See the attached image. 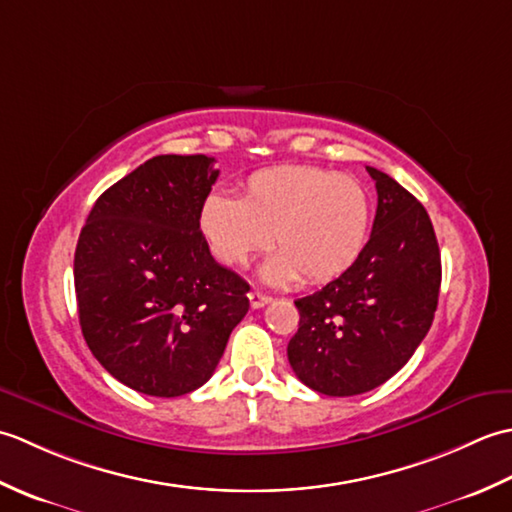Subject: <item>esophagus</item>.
Masks as SVG:
<instances>
[{
    "instance_id": "esophagus-1",
    "label": "esophagus",
    "mask_w": 512,
    "mask_h": 512,
    "mask_svg": "<svg viewBox=\"0 0 512 512\" xmlns=\"http://www.w3.org/2000/svg\"><path fill=\"white\" fill-rule=\"evenodd\" d=\"M248 301H250V308H264L266 303H270V297L268 295H264V292H259V290H250L248 292Z\"/></svg>"
}]
</instances>
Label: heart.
Wrapping results in <instances>:
<instances>
[{"label":"heart","instance_id":"1","mask_svg":"<svg viewBox=\"0 0 512 512\" xmlns=\"http://www.w3.org/2000/svg\"><path fill=\"white\" fill-rule=\"evenodd\" d=\"M198 226L224 266H244L268 242L277 248L264 277L284 284L301 275L323 284L361 257L372 226V198L361 180L314 165L250 173L239 198L206 195Z\"/></svg>","mask_w":512,"mask_h":512}]
</instances>
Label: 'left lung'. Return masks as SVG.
I'll return each mask as SVG.
<instances>
[{"instance_id": "left-lung-1", "label": "left lung", "mask_w": 512, "mask_h": 512, "mask_svg": "<svg viewBox=\"0 0 512 512\" xmlns=\"http://www.w3.org/2000/svg\"><path fill=\"white\" fill-rule=\"evenodd\" d=\"M367 173L378 206L361 257L295 301L301 319L288 361L303 385L325 396L383 385L418 350L438 308L440 248L427 211L387 173Z\"/></svg>"}]
</instances>
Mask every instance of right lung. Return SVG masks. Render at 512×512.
I'll return each instance as SVG.
<instances>
[{
    "mask_svg": "<svg viewBox=\"0 0 512 512\" xmlns=\"http://www.w3.org/2000/svg\"><path fill=\"white\" fill-rule=\"evenodd\" d=\"M209 156H156L94 202L74 253L83 339L140 394L176 398L215 372L250 290L220 266L198 213L220 171Z\"/></svg>",
    "mask_w": 512,
    "mask_h": 512,
    "instance_id": "add662e5",
    "label": "right lung"
}]
</instances>
